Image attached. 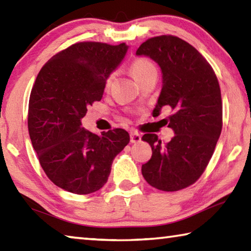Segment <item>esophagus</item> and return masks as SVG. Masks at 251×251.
I'll use <instances>...</instances> for the list:
<instances>
[{
  "label": "esophagus",
  "instance_id": "esophagus-1",
  "mask_svg": "<svg viewBox=\"0 0 251 251\" xmlns=\"http://www.w3.org/2000/svg\"><path fill=\"white\" fill-rule=\"evenodd\" d=\"M142 141V135L138 134L137 131H133V133H130V143L131 144H136V143H139Z\"/></svg>",
  "mask_w": 251,
  "mask_h": 251
}]
</instances>
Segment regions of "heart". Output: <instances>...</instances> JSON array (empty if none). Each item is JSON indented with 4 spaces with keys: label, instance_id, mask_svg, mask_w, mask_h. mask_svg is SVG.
I'll use <instances>...</instances> for the list:
<instances>
[{
    "label": "heart",
    "instance_id": "b5f03b06",
    "mask_svg": "<svg viewBox=\"0 0 251 251\" xmlns=\"http://www.w3.org/2000/svg\"><path fill=\"white\" fill-rule=\"evenodd\" d=\"M130 72L133 74L134 78L137 80L139 83L142 79H144L151 73H155L156 72V67L150 61V59L144 58V57H139L136 58L135 61L131 63L130 66ZM114 79V76L110 75L109 77L106 80V87H109L110 84H112Z\"/></svg>",
    "mask_w": 251,
    "mask_h": 251
}]
</instances>
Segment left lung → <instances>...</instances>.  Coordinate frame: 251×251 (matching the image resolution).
Wrapping results in <instances>:
<instances>
[{"label":"left lung","mask_w":251,"mask_h":251,"mask_svg":"<svg viewBox=\"0 0 251 251\" xmlns=\"http://www.w3.org/2000/svg\"><path fill=\"white\" fill-rule=\"evenodd\" d=\"M136 55L159 65L163 85L152 116H158L164 107L171 108L173 114L163 121L175 133L166 145L156 134L143 136L152 155L142 166V174L155 188L176 192L194 184L214 154L223 127L218 79L205 57L179 37H151Z\"/></svg>","instance_id":"8db88e82"}]
</instances>
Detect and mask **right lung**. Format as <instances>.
I'll use <instances>...</instances> for the list:
<instances>
[{"label": "right lung", "mask_w": 251, "mask_h": 251, "mask_svg": "<svg viewBox=\"0 0 251 251\" xmlns=\"http://www.w3.org/2000/svg\"><path fill=\"white\" fill-rule=\"evenodd\" d=\"M128 45L80 42L42 67L28 103V133L40 164L66 192L95 193L108 179L113 160L129 143L126 130L96 135L82 127L87 107L100 100L106 80Z\"/></svg>", "instance_id": "right-lung-1"}]
</instances>
